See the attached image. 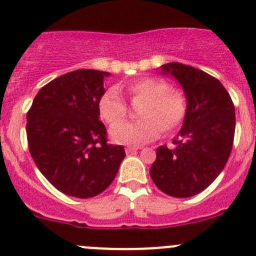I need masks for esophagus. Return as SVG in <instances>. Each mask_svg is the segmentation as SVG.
Returning <instances> with one entry per match:
<instances>
[{
  "label": "esophagus",
  "instance_id": "obj_1",
  "mask_svg": "<svg viewBox=\"0 0 256 256\" xmlns=\"http://www.w3.org/2000/svg\"><path fill=\"white\" fill-rule=\"evenodd\" d=\"M137 150H138V148H137V146H126V154L136 152Z\"/></svg>",
  "mask_w": 256,
  "mask_h": 256
}]
</instances>
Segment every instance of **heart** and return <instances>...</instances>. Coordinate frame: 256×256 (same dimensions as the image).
I'll list each match as a JSON object with an SVG mask.
<instances>
[{"mask_svg": "<svg viewBox=\"0 0 256 256\" xmlns=\"http://www.w3.org/2000/svg\"><path fill=\"white\" fill-rule=\"evenodd\" d=\"M124 91L132 102L142 101L137 108L138 120L121 123L128 108L116 88H108L97 101V112L108 126L114 142L144 144L155 140L162 130L172 134L180 130L187 116V100L178 90L170 88L165 79L142 76L124 84Z\"/></svg>", "mask_w": 256, "mask_h": 256, "instance_id": "b5f03b06", "label": "heart"}]
</instances>
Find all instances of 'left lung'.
<instances>
[{"label":"left lung","mask_w":256,"mask_h":256,"mask_svg":"<svg viewBox=\"0 0 256 256\" xmlns=\"http://www.w3.org/2000/svg\"><path fill=\"white\" fill-rule=\"evenodd\" d=\"M177 79L187 98V116L174 148H156L150 176L173 198H191L209 187L227 164L234 137V106L218 79L180 62L162 65Z\"/></svg>","instance_id":"1"}]
</instances>
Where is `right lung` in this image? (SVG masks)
<instances>
[{"label":"right lung","instance_id":"obj_1","mask_svg":"<svg viewBox=\"0 0 256 256\" xmlns=\"http://www.w3.org/2000/svg\"><path fill=\"white\" fill-rule=\"evenodd\" d=\"M106 72L78 69L40 88L26 114V138L52 186L78 198L97 196L116 176L126 151L108 144L97 101Z\"/></svg>","mask_w":256,"mask_h":256}]
</instances>
